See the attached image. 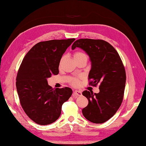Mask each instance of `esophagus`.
I'll return each mask as SVG.
<instances>
[{"label": "esophagus", "mask_w": 146, "mask_h": 146, "mask_svg": "<svg viewBox=\"0 0 146 146\" xmlns=\"http://www.w3.org/2000/svg\"><path fill=\"white\" fill-rule=\"evenodd\" d=\"M81 95H82V93L80 91H74L73 93V96H81Z\"/></svg>", "instance_id": "34e87169"}]
</instances>
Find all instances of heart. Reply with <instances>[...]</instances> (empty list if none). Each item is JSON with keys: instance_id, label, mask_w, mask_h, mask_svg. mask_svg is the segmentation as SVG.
Here are the masks:
<instances>
[{"instance_id": "b5f03b06", "label": "heart", "mask_w": 146, "mask_h": 146, "mask_svg": "<svg viewBox=\"0 0 146 146\" xmlns=\"http://www.w3.org/2000/svg\"><path fill=\"white\" fill-rule=\"evenodd\" d=\"M73 56H74V59L76 62V61H80V60H84L87 62L88 58L86 54L82 52H77L76 53H74ZM63 60H64V56H63L62 58L60 59V63H59L60 66H62ZM70 83L73 86H78L80 84V78H72L70 81Z\"/></svg>"}]
</instances>
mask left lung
<instances>
[{
    "mask_svg": "<svg viewBox=\"0 0 146 146\" xmlns=\"http://www.w3.org/2000/svg\"><path fill=\"white\" fill-rule=\"evenodd\" d=\"M82 48L91 61L89 85L100 84V92L82 93L88 104L82 110L84 117L94 123L101 124L113 117L121 106L124 98L126 75L117 52L103 40L81 38L74 42L72 50Z\"/></svg>",
    "mask_w": 146,
    "mask_h": 146,
    "instance_id": "left-lung-1",
    "label": "left lung"
}]
</instances>
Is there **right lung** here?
I'll list each match as a JSON object with an SVG mask.
<instances>
[{"instance_id":"right-lung-1","label":"right lung","mask_w":146,"mask_h":146,"mask_svg":"<svg viewBox=\"0 0 146 146\" xmlns=\"http://www.w3.org/2000/svg\"><path fill=\"white\" fill-rule=\"evenodd\" d=\"M75 38L40 42L23 58L16 78L20 103L35 123L48 125L58 119L62 104L72 94L70 88L54 90L47 78L59 73V63Z\"/></svg>"}]
</instances>
